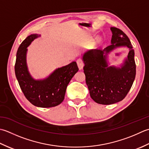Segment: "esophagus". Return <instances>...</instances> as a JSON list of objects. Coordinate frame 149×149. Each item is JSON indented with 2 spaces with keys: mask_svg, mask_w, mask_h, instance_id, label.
Here are the masks:
<instances>
[{
  "mask_svg": "<svg viewBox=\"0 0 149 149\" xmlns=\"http://www.w3.org/2000/svg\"><path fill=\"white\" fill-rule=\"evenodd\" d=\"M77 65H78V67L79 69H80V70H81V69H83L84 65L83 61H82V60H81V59L79 58V59L77 60Z\"/></svg>",
  "mask_w": 149,
  "mask_h": 149,
  "instance_id": "34e87169",
  "label": "esophagus"
}]
</instances>
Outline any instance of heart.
<instances>
[{
	"label": "heart",
	"mask_w": 149,
	"mask_h": 149,
	"mask_svg": "<svg viewBox=\"0 0 149 149\" xmlns=\"http://www.w3.org/2000/svg\"><path fill=\"white\" fill-rule=\"evenodd\" d=\"M101 41H102V40H101V38L98 37V38H97V42H100Z\"/></svg>",
	"instance_id": "1"
}]
</instances>
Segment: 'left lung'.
<instances>
[{"label": "left lung", "mask_w": 149, "mask_h": 149, "mask_svg": "<svg viewBox=\"0 0 149 149\" xmlns=\"http://www.w3.org/2000/svg\"><path fill=\"white\" fill-rule=\"evenodd\" d=\"M111 45L104 50L91 49L82 54L84 72L90 96L95 102L111 105L122 100L136 77L134 51L129 38L121 30L111 27ZM129 49L127 56L118 66L110 65L108 54L118 48Z\"/></svg>", "instance_id": "left-lung-1"}]
</instances>
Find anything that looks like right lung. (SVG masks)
<instances>
[{"label":"right lung","instance_id":"1","mask_svg":"<svg viewBox=\"0 0 149 149\" xmlns=\"http://www.w3.org/2000/svg\"><path fill=\"white\" fill-rule=\"evenodd\" d=\"M38 34L29 35L17 50L15 65V75L24 96L38 107H52L61 104L69 81L78 71L76 62L60 67L44 78L35 79L29 72L27 64L28 47L40 37Z\"/></svg>","mask_w":149,"mask_h":149}]
</instances>
